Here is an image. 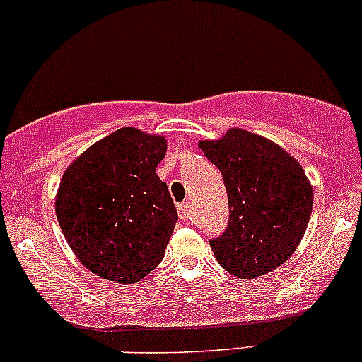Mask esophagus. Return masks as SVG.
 <instances>
[{"label":"esophagus","mask_w":362,"mask_h":362,"mask_svg":"<svg viewBox=\"0 0 362 362\" xmlns=\"http://www.w3.org/2000/svg\"><path fill=\"white\" fill-rule=\"evenodd\" d=\"M178 215H180V218L184 222H187L191 218V204H189V202L178 204Z\"/></svg>","instance_id":"esophagus-1"}]
</instances>
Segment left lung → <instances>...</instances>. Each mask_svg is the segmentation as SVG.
Wrapping results in <instances>:
<instances>
[{"instance_id":"8db88e82","label":"left lung","mask_w":362,"mask_h":362,"mask_svg":"<svg viewBox=\"0 0 362 362\" xmlns=\"http://www.w3.org/2000/svg\"><path fill=\"white\" fill-rule=\"evenodd\" d=\"M221 170L229 199L226 231L210 240L218 264L255 279L294 254L312 215L313 191L301 164L273 141L245 129L199 141Z\"/></svg>"}]
</instances>
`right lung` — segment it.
I'll list each match as a JSON object with an SVG mask.
<instances>
[{"label": "right lung", "mask_w": 362, "mask_h": 362, "mask_svg": "<svg viewBox=\"0 0 362 362\" xmlns=\"http://www.w3.org/2000/svg\"><path fill=\"white\" fill-rule=\"evenodd\" d=\"M163 136L122 127L87 148L64 171L56 214L68 245L87 269L134 284L163 261L178 221L156 168Z\"/></svg>", "instance_id": "1"}]
</instances>
